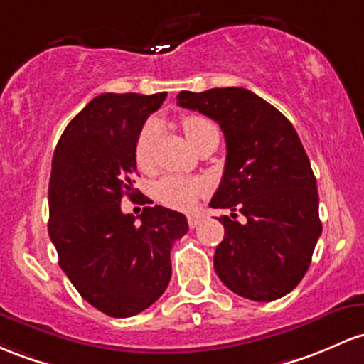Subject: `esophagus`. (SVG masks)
I'll return each instance as SVG.
<instances>
[{"label": "esophagus", "mask_w": 364, "mask_h": 364, "mask_svg": "<svg viewBox=\"0 0 364 364\" xmlns=\"http://www.w3.org/2000/svg\"><path fill=\"white\" fill-rule=\"evenodd\" d=\"M202 221H203V214H200V213H193L188 215V226L190 228H197Z\"/></svg>", "instance_id": "34e87169"}]
</instances>
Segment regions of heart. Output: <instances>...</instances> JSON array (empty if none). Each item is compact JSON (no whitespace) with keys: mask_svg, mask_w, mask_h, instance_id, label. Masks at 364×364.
Wrapping results in <instances>:
<instances>
[{"mask_svg":"<svg viewBox=\"0 0 364 364\" xmlns=\"http://www.w3.org/2000/svg\"><path fill=\"white\" fill-rule=\"evenodd\" d=\"M214 124L207 117H202V115L191 114L183 117V129H185V134L190 143H193L205 131L214 129ZM155 133H157V126L149 121L139 129L136 141H134V159H136L138 167H141V169L149 167L150 164V154L151 146H154ZM203 188H205V185H203V181H200V179L181 178V176H166L161 181L155 183L154 198L157 202H161L162 205L185 210L193 205Z\"/></svg>","mask_w":364,"mask_h":364,"instance_id":"obj_1","label":"heart"}]
</instances>
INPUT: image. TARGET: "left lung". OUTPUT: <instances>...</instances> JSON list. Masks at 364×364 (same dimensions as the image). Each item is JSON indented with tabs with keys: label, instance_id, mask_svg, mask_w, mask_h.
<instances>
[{
	"label": "left lung",
	"instance_id": "obj_1",
	"mask_svg": "<svg viewBox=\"0 0 364 364\" xmlns=\"http://www.w3.org/2000/svg\"><path fill=\"white\" fill-rule=\"evenodd\" d=\"M178 105L215 121L226 164L209 205L223 215L225 238L214 269L231 292L277 301L304 278L321 235L316 178L292 122L245 87L181 91ZM246 218L236 221V213Z\"/></svg>",
	"mask_w": 364,
	"mask_h": 364
}]
</instances>
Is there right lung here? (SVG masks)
Here are the masks:
<instances>
[{
	"mask_svg": "<svg viewBox=\"0 0 364 364\" xmlns=\"http://www.w3.org/2000/svg\"><path fill=\"white\" fill-rule=\"evenodd\" d=\"M167 93H103L65 127L51 162L48 233L58 264L81 297L102 313L129 318L150 307L171 279V249L186 235L181 213L145 207L122 214L134 197V141Z\"/></svg>",
	"mask_w": 364,
	"mask_h": 364,
	"instance_id": "obj_1",
	"label": "right lung"
}]
</instances>
